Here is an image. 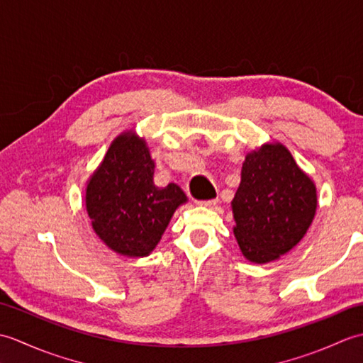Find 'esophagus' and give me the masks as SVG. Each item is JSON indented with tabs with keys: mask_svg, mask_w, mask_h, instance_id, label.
<instances>
[{
	"mask_svg": "<svg viewBox=\"0 0 363 363\" xmlns=\"http://www.w3.org/2000/svg\"><path fill=\"white\" fill-rule=\"evenodd\" d=\"M217 204V199H206V201H198V206H203V207H213Z\"/></svg>",
	"mask_w": 363,
	"mask_h": 363,
	"instance_id": "34e87169",
	"label": "esophagus"
}]
</instances>
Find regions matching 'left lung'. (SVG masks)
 I'll return each mask as SVG.
<instances>
[{
    "label": "left lung",
    "instance_id": "1",
    "mask_svg": "<svg viewBox=\"0 0 363 363\" xmlns=\"http://www.w3.org/2000/svg\"><path fill=\"white\" fill-rule=\"evenodd\" d=\"M230 204L242 254L267 264L306 235L317 212V189L282 143H265L245 157Z\"/></svg>",
    "mask_w": 363,
    "mask_h": 363
}]
</instances>
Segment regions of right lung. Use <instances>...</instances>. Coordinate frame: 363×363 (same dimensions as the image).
<instances>
[{
  "label": "right lung",
  "instance_id": "add662e5",
  "mask_svg": "<svg viewBox=\"0 0 363 363\" xmlns=\"http://www.w3.org/2000/svg\"><path fill=\"white\" fill-rule=\"evenodd\" d=\"M152 176L154 160L146 142L134 130H126L111 143L87 182L86 209L91 228L121 256H148L174 211L187 203L179 186L159 189Z\"/></svg>",
  "mask_w": 363,
  "mask_h": 363
}]
</instances>
